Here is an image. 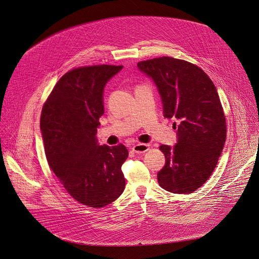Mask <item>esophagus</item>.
Masks as SVG:
<instances>
[{
  "instance_id": "1",
  "label": "esophagus",
  "mask_w": 259,
  "mask_h": 259,
  "mask_svg": "<svg viewBox=\"0 0 259 259\" xmlns=\"http://www.w3.org/2000/svg\"><path fill=\"white\" fill-rule=\"evenodd\" d=\"M150 148V146L148 144H143V143H140V144H136L132 147V150L135 153H144L146 151H148Z\"/></svg>"
}]
</instances>
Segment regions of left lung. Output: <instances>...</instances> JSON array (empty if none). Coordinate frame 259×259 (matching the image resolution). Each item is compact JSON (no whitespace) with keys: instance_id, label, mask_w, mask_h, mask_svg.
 <instances>
[{"instance_id":"1","label":"left lung","mask_w":259,"mask_h":259,"mask_svg":"<svg viewBox=\"0 0 259 259\" xmlns=\"http://www.w3.org/2000/svg\"><path fill=\"white\" fill-rule=\"evenodd\" d=\"M138 67L156 84L163 116L177 120V144L159 146L165 165L157 174L158 184L173 193H192L212 175L226 139L217 90L202 69L183 60L162 56Z\"/></svg>"}]
</instances>
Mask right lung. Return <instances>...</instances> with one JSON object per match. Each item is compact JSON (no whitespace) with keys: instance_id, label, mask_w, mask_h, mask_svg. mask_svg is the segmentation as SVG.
I'll return each instance as SVG.
<instances>
[{"instance_id":"1","label":"right lung","mask_w":259,"mask_h":259,"mask_svg":"<svg viewBox=\"0 0 259 259\" xmlns=\"http://www.w3.org/2000/svg\"><path fill=\"white\" fill-rule=\"evenodd\" d=\"M122 66L97 65L67 72L44 103L40 127L49 167L78 203L103 208L124 190L121 165L126 147L100 146L96 138L104 114L103 92Z\"/></svg>"}]
</instances>
